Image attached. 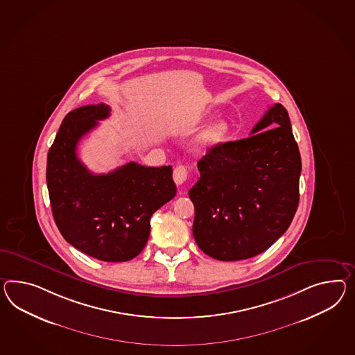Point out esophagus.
<instances>
[{
    "instance_id": "34e87169",
    "label": "esophagus",
    "mask_w": 355,
    "mask_h": 355,
    "mask_svg": "<svg viewBox=\"0 0 355 355\" xmlns=\"http://www.w3.org/2000/svg\"><path fill=\"white\" fill-rule=\"evenodd\" d=\"M188 175H189L188 167H187V166H182V164H179V166H176L175 170H173V182H176L178 185H182V184L187 182Z\"/></svg>"
}]
</instances>
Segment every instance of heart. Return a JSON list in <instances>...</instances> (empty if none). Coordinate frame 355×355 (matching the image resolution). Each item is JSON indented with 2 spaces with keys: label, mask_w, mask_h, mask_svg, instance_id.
<instances>
[{
  "label": "heart",
  "mask_w": 355,
  "mask_h": 355,
  "mask_svg": "<svg viewBox=\"0 0 355 355\" xmlns=\"http://www.w3.org/2000/svg\"><path fill=\"white\" fill-rule=\"evenodd\" d=\"M230 134V125L227 121H218L209 128H205L198 137H196L194 146L200 150H207L211 148L223 144Z\"/></svg>",
  "instance_id": "heart-1"
}]
</instances>
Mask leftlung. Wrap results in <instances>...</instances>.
Masks as SVG:
<instances>
[{
  "instance_id": "obj_1",
  "label": "left lung",
  "mask_w": 355,
  "mask_h": 355,
  "mask_svg": "<svg viewBox=\"0 0 355 355\" xmlns=\"http://www.w3.org/2000/svg\"><path fill=\"white\" fill-rule=\"evenodd\" d=\"M251 137L211 148L189 191L193 236L220 261L254 257L288 229L299 206L301 157L286 108L277 103Z\"/></svg>"
}]
</instances>
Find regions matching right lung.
<instances>
[{"label": "right lung", "mask_w": 355, "mask_h": 355, "mask_svg": "<svg viewBox=\"0 0 355 355\" xmlns=\"http://www.w3.org/2000/svg\"><path fill=\"white\" fill-rule=\"evenodd\" d=\"M110 108L92 104L69 112L47 155L46 182L55 224L83 254L108 263L128 261L143 251L150 218L176 196L173 167L137 162L95 175L77 157V144Z\"/></svg>", "instance_id": "obj_1"}]
</instances>
